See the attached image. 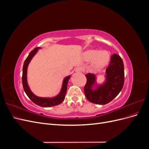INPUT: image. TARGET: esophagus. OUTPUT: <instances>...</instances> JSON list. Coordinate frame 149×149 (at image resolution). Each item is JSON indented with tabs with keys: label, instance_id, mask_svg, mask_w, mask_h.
<instances>
[{
	"label": "esophagus",
	"instance_id": "esophagus-1",
	"mask_svg": "<svg viewBox=\"0 0 149 149\" xmlns=\"http://www.w3.org/2000/svg\"><path fill=\"white\" fill-rule=\"evenodd\" d=\"M75 71L77 72V73H80V72L81 71V68H79V67L76 68H75Z\"/></svg>",
	"mask_w": 149,
	"mask_h": 149
}]
</instances>
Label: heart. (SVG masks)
<instances>
[{
    "label": "heart",
    "instance_id": "1",
    "mask_svg": "<svg viewBox=\"0 0 149 149\" xmlns=\"http://www.w3.org/2000/svg\"><path fill=\"white\" fill-rule=\"evenodd\" d=\"M84 59L90 61L93 59V65L96 68L100 69L105 67L110 60L109 53L106 50L89 49L84 54Z\"/></svg>",
    "mask_w": 149,
    "mask_h": 149
}]
</instances>
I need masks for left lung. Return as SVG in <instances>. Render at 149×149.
<instances>
[{
    "label": "left lung",
    "mask_w": 149,
    "mask_h": 149,
    "mask_svg": "<svg viewBox=\"0 0 149 149\" xmlns=\"http://www.w3.org/2000/svg\"><path fill=\"white\" fill-rule=\"evenodd\" d=\"M87 82L84 88L85 96L90 102L96 104H106L118 95L124 83V63L117 54L111 56L110 64L106 70L105 80L97 83L94 74L85 75Z\"/></svg>",
    "instance_id": "obj_1"
}]
</instances>
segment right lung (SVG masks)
<instances>
[{
    "label": "right lung",
    "instance_id": "1",
    "mask_svg": "<svg viewBox=\"0 0 149 149\" xmlns=\"http://www.w3.org/2000/svg\"><path fill=\"white\" fill-rule=\"evenodd\" d=\"M39 49H41V47L35 48L33 51H31L24 62L23 66V73H22V84H23V87L26 95H27V96L30 98V100L33 102H34L35 104L43 107H49L52 106H55L60 104H61L65 100L67 90L68 83V81L71 77V76L69 75L68 76H66L63 79L60 91L56 96L52 97H39L37 96V95H35V94L31 91L28 84L27 70L31 60H32L33 56L37 54Z\"/></svg>",
    "mask_w": 149,
    "mask_h": 149
}]
</instances>
